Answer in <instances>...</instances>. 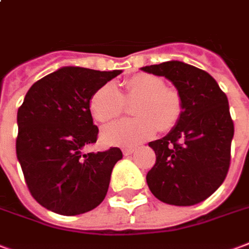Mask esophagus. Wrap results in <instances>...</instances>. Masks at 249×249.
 <instances>
[{
	"label": "esophagus",
	"mask_w": 249,
	"mask_h": 249,
	"mask_svg": "<svg viewBox=\"0 0 249 249\" xmlns=\"http://www.w3.org/2000/svg\"><path fill=\"white\" fill-rule=\"evenodd\" d=\"M135 147H126V148H123V155H131L134 151H135Z\"/></svg>",
	"instance_id": "1"
}]
</instances>
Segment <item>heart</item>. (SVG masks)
<instances>
[{"instance_id":"heart-1","label":"heart","mask_w":249,"mask_h":249,"mask_svg":"<svg viewBox=\"0 0 249 249\" xmlns=\"http://www.w3.org/2000/svg\"><path fill=\"white\" fill-rule=\"evenodd\" d=\"M121 94L115 87L106 84L97 89L89 101L91 115L98 122H109L132 102L136 118L121 119L105 126L101 139L109 145H134L152 138L158 130L167 131L175 126L182 113V100L175 88L165 87L156 76L139 73L127 78Z\"/></svg>"}]
</instances>
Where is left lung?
Listing matches in <instances>:
<instances>
[{
  "label": "left lung",
  "instance_id": "left-lung-1",
  "mask_svg": "<svg viewBox=\"0 0 249 249\" xmlns=\"http://www.w3.org/2000/svg\"><path fill=\"white\" fill-rule=\"evenodd\" d=\"M142 71L168 78L182 100L176 126L148 143L156 153V162L147 173L149 190L175 206L202 202L222 185L230 168L233 122L227 96L207 72L182 61Z\"/></svg>",
  "mask_w": 249,
  "mask_h": 249
}]
</instances>
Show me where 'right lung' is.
<instances>
[{"label":"right lung","mask_w":249,"mask_h":249,"mask_svg":"<svg viewBox=\"0 0 249 249\" xmlns=\"http://www.w3.org/2000/svg\"><path fill=\"white\" fill-rule=\"evenodd\" d=\"M122 71L63 67L30 88L17 114V158L35 201L60 215L93 210L106 197L122 151L82 153L96 143L89 101Z\"/></svg>","instance_id":"add662e5"}]
</instances>
